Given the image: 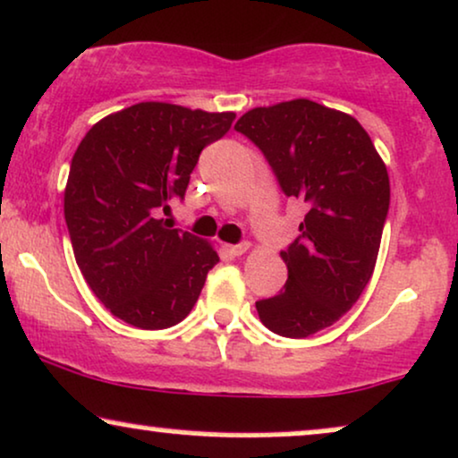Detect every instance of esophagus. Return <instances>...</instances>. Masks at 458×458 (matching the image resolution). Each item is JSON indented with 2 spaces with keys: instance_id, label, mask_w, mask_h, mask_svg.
<instances>
[{
  "instance_id": "esophagus-1",
  "label": "esophagus",
  "mask_w": 458,
  "mask_h": 458,
  "mask_svg": "<svg viewBox=\"0 0 458 458\" xmlns=\"http://www.w3.org/2000/svg\"><path fill=\"white\" fill-rule=\"evenodd\" d=\"M250 250V243H239V245H225V251L230 256H243V253Z\"/></svg>"
}]
</instances>
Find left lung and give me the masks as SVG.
<instances>
[{"mask_svg": "<svg viewBox=\"0 0 458 458\" xmlns=\"http://www.w3.org/2000/svg\"><path fill=\"white\" fill-rule=\"evenodd\" d=\"M234 130L260 148L284 194L307 205L282 251L288 282L256 302L268 330L305 339L348 313L371 279L390 205L386 166L354 117L311 100L253 108Z\"/></svg>", "mask_w": 458, "mask_h": 458, "instance_id": "1", "label": "left lung"}]
</instances>
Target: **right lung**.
<instances>
[{"mask_svg": "<svg viewBox=\"0 0 458 458\" xmlns=\"http://www.w3.org/2000/svg\"><path fill=\"white\" fill-rule=\"evenodd\" d=\"M234 113L140 102L98 121L70 164L64 196L76 264L113 316L136 328L179 324L196 305L217 251L162 213L183 200L202 148Z\"/></svg>", "mask_w": 458, "mask_h": 458, "instance_id": "1", "label": "right lung"}]
</instances>
